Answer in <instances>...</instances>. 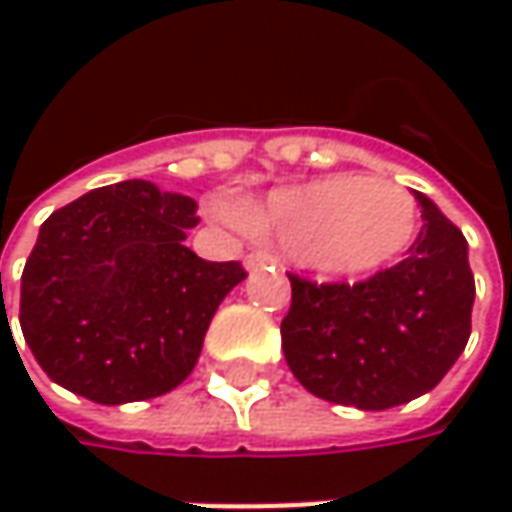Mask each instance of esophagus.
Wrapping results in <instances>:
<instances>
[{
    "label": "esophagus",
    "instance_id": "1",
    "mask_svg": "<svg viewBox=\"0 0 512 512\" xmlns=\"http://www.w3.org/2000/svg\"><path fill=\"white\" fill-rule=\"evenodd\" d=\"M276 265V259L270 253H247L245 256V270L247 273H256V270H267V267Z\"/></svg>",
    "mask_w": 512,
    "mask_h": 512
}]
</instances>
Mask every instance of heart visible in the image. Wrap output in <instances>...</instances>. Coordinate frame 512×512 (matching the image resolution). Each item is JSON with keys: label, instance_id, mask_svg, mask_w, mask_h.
Returning a JSON list of instances; mask_svg holds the SVG:
<instances>
[{"label": "heart", "instance_id": "b5f03b06", "mask_svg": "<svg viewBox=\"0 0 512 512\" xmlns=\"http://www.w3.org/2000/svg\"><path fill=\"white\" fill-rule=\"evenodd\" d=\"M233 219L256 236L279 239L316 276L353 282L402 259L416 242L422 210L399 182L330 173L239 202Z\"/></svg>", "mask_w": 512, "mask_h": 512}]
</instances>
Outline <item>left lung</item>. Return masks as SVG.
Instances as JSON below:
<instances>
[{"instance_id": "left-lung-1", "label": "left lung", "mask_w": 512, "mask_h": 512, "mask_svg": "<svg viewBox=\"0 0 512 512\" xmlns=\"http://www.w3.org/2000/svg\"><path fill=\"white\" fill-rule=\"evenodd\" d=\"M416 199L424 225L396 267L359 285L290 276L282 350L302 387L325 402L359 410L413 402L442 382L470 339L467 242L436 202Z\"/></svg>"}]
</instances>
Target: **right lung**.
<instances>
[{
	"instance_id": "add662e5",
	"label": "right lung",
	"mask_w": 512,
	"mask_h": 512,
	"mask_svg": "<svg viewBox=\"0 0 512 512\" xmlns=\"http://www.w3.org/2000/svg\"><path fill=\"white\" fill-rule=\"evenodd\" d=\"M196 202L145 179L96 187L39 227L19 325L39 367L96 404L165 396L199 362L239 262L185 247Z\"/></svg>"
}]
</instances>
